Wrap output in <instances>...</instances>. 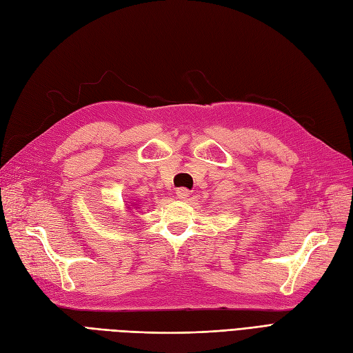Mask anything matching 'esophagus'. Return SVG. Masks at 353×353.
I'll return each instance as SVG.
<instances>
[{
    "label": "esophagus",
    "mask_w": 353,
    "mask_h": 353,
    "mask_svg": "<svg viewBox=\"0 0 353 353\" xmlns=\"http://www.w3.org/2000/svg\"><path fill=\"white\" fill-rule=\"evenodd\" d=\"M176 194H177L179 200H188V196H189V191H188L186 188H179L177 191H176Z\"/></svg>",
    "instance_id": "obj_1"
}]
</instances>
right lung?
Segmentation results:
<instances>
[{"mask_svg":"<svg viewBox=\"0 0 353 353\" xmlns=\"http://www.w3.org/2000/svg\"><path fill=\"white\" fill-rule=\"evenodd\" d=\"M128 209H131V207H128Z\"/></svg>","mask_w":353,"mask_h":353,"instance_id":"right-lung-1","label":"right lung"}]
</instances>
